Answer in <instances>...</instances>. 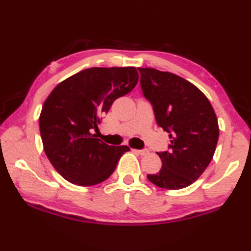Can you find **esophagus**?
I'll list each match as a JSON object with an SVG mask.
<instances>
[{
  "label": "esophagus",
  "mask_w": 251,
  "mask_h": 251,
  "mask_svg": "<svg viewBox=\"0 0 251 251\" xmlns=\"http://www.w3.org/2000/svg\"><path fill=\"white\" fill-rule=\"evenodd\" d=\"M136 153L139 154V155H147V154H149V150H147V149H143V150H134Z\"/></svg>",
  "instance_id": "34e87169"
}]
</instances>
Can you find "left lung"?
I'll use <instances>...</instances> for the list:
<instances>
[{
  "mask_svg": "<svg viewBox=\"0 0 251 251\" xmlns=\"http://www.w3.org/2000/svg\"><path fill=\"white\" fill-rule=\"evenodd\" d=\"M145 98L150 101L159 127L170 138L168 151L156 152L163 166L148 175L166 190L189 186L205 172L214 156L219 125L209 100L195 85L170 72L138 68Z\"/></svg>",
  "mask_w": 251,
  "mask_h": 251,
  "instance_id": "8db88e82",
  "label": "left lung"
}]
</instances>
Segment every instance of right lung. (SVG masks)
<instances>
[{"label": "right lung", "instance_id": "1", "mask_svg": "<svg viewBox=\"0 0 251 251\" xmlns=\"http://www.w3.org/2000/svg\"><path fill=\"white\" fill-rule=\"evenodd\" d=\"M139 74L134 67L90 68L58 84L45 100L40 131L46 156L69 182L82 186L103 182L130 149L109 146L93 129L114 100L130 93Z\"/></svg>", "mask_w": 251, "mask_h": 251}]
</instances>
